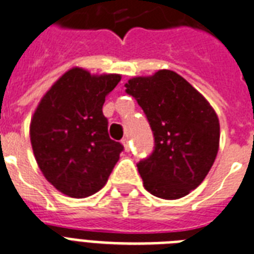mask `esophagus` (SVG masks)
I'll return each mask as SVG.
<instances>
[{
  "label": "esophagus",
  "instance_id": "1",
  "mask_svg": "<svg viewBox=\"0 0 254 254\" xmlns=\"http://www.w3.org/2000/svg\"><path fill=\"white\" fill-rule=\"evenodd\" d=\"M122 144H123V147H125L126 152H128V151H129V143H128V139H127V137H125V139L122 140Z\"/></svg>",
  "mask_w": 254,
  "mask_h": 254
}]
</instances>
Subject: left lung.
<instances>
[{"label": "left lung", "instance_id": "left-lung-1", "mask_svg": "<svg viewBox=\"0 0 254 254\" xmlns=\"http://www.w3.org/2000/svg\"><path fill=\"white\" fill-rule=\"evenodd\" d=\"M125 87L143 109L155 137L152 155L137 164L143 186L156 197H184L201 184L217 156L220 123L215 110L172 70L133 76Z\"/></svg>", "mask_w": 254, "mask_h": 254}]
</instances>
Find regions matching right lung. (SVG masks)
I'll return each instance as SVG.
<instances>
[{
    "label": "right lung",
    "instance_id": "right-lung-1",
    "mask_svg": "<svg viewBox=\"0 0 254 254\" xmlns=\"http://www.w3.org/2000/svg\"><path fill=\"white\" fill-rule=\"evenodd\" d=\"M119 74L66 71L37 106L30 141L39 170L66 196L84 198L102 190L123 145L111 140L102 107L121 82Z\"/></svg>",
    "mask_w": 254,
    "mask_h": 254
}]
</instances>
